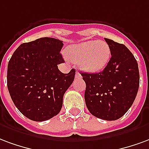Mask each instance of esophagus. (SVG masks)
I'll return each instance as SVG.
<instances>
[{"label":"esophagus","mask_w":149,"mask_h":149,"mask_svg":"<svg viewBox=\"0 0 149 149\" xmlns=\"http://www.w3.org/2000/svg\"><path fill=\"white\" fill-rule=\"evenodd\" d=\"M82 77V75L80 74V73H79L78 70H76V74H75V78L76 79H79V78H81Z\"/></svg>","instance_id":"34e87169"}]
</instances>
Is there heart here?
I'll use <instances>...</instances> for the list:
<instances>
[{"label": "heart", "mask_w": 149, "mask_h": 149, "mask_svg": "<svg viewBox=\"0 0 149 149\" xmlns=\"http://www.w3.org/2000/svg\"><path fill=\"white\" fill-rule=\"evenodd\" d=\"M67 55L71 61L78 63L82 70L97 72L107 65L111 51L106 41L91 40L70 46Z\"/></svg>", "instance_id": "heart-1"}]
</instances>
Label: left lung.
Returning a JSON list of instances; mask_svg holds the SVG:
<instances>
[{"mask_svg": "<svg viewBox=\"0 0 149 149\" xmlns=\"http://www.w3.org/2000/svg\"><path fill=\"white\" fill-rule=\"evenodd\" d=\"M111 58L99 73L81 74L85 81V102L91 114L100 119L121 118L134 102L140 85L138 64L124 44L105 38Z\"/></svg>", "mask_w": 149, "mask_h": 149, "instance_id": "left-lung-1", "label": "left lung"}]
</instances>
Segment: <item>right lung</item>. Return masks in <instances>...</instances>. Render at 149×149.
<instances>
[{
  "mask_svg": "<svg viewBox=\"0 0 149 149\" xmlns=\"http://www.w3.org/2000/svg\"><path fill=\"white\" fill-rule=\"evenodd\" d=\"M63 41L43 37L20 44L8 64L7 86L19 111L35 121L49 120L60 112L65 92L72 84L75 70L62 73L58 64Z\"/></svg>",
  "mask_w": 149,
  "mask_h": 149,
  "instance_id": "right-lung-1",
  "label": "right lung"
}]
</instances>
